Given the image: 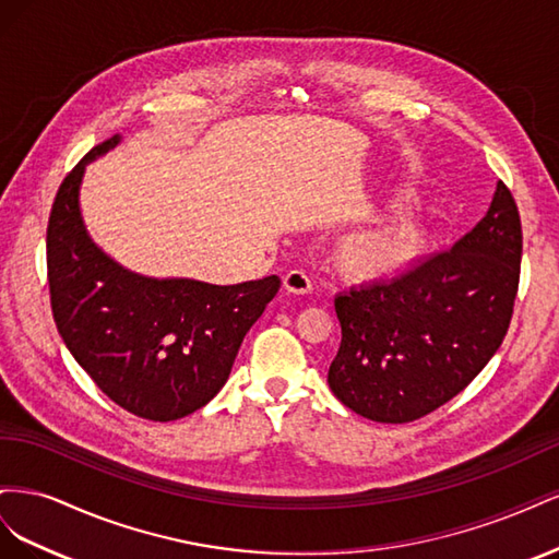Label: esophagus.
Segmentation results:
<instances>
[{"mask_svg":"<svg viewBox=\"0 0 559 559\" xmlns=\"http://www.w3.org/2000/svg\"><path fill=\"white\" fill-rule=\"evenodd\" d=\"M284 289L289 294H310L312 292V280L306 270H289L284 275Z\"/></svg>","mask_w":559,"mask_h":559,"instance_id":"obj_1","label":"esophagus"}]
</instances>
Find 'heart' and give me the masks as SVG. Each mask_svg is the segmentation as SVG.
Returning <instances> with one entry per match:
<instances>
[{"label":"heart","instance_id":"b5f03b06","mask_svg":"<svg viewBox=\"0 0 559 559\" xmlns=\"http://www.w3.org/2000/svg\"><path fill=\"white\" fill-rule=\"evenodd\" d=\"M403 205L415 202V191L399 193ZM429 247V228L415 210H399L378 224L347 233L335 247V263L359 282H384L415 267Z\"/></svg>","mask_w":559,"mask_h":559}]
</instances>
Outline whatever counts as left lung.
Listing matches in <instances>:
<instances>
[{"mask_svg": "<svg viewBox=\"0 0 559 559\" xmlns=\"http://www.w3.org/2000/svg\"><path fill=\"white\" fill-rule=\"evenodd\" d=\"M520 259L518 205L499 181L487 214L450 251L335 296L343 341L329 368L331 392L382 425L441 408L503 343Z\"/></svg>", "mask_w": 559, "mask_h": 559, "instance_id": "left-lung-1", "label": "left lung"}]
</instances>
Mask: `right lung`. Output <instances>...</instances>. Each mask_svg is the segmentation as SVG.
<instances>
[{
	"label": "right lung",
	"instance_id": "add662e5",
	"mask_svg": "<svg viewBox=\"0 0 559 559\" xmlns=\"http://www.w3.org/2000/svg\"><path fill=\"white\" fill-rule=\"evenodd\" d=\"M93 146L60 183L46 230L50 308L67 349L123 411L173 421L210 403L230 376L247 331L280 289V277L218 286L130 273L83 226L79 189Z\"/></svg>",
	"mask_w": 559,
	"mask_h": 559
}]
</instances>
